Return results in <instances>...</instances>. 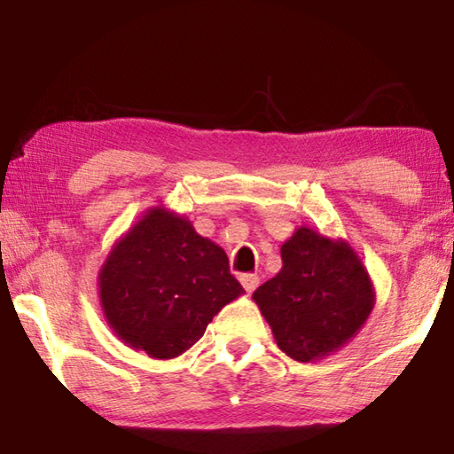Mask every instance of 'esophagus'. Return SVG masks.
Masks as SVG:
<instances>
[{
  "mask_svg": "<svg viewBox=\"0 0 454 454\" xmlns=\"http://www.w3.org/2000/svg\"><path fill=\"white\" fill-rule=\"evenodd\" d=\"M240 282H242V286H244V290L248 292V294H252V292L256 290V286H258V282H260V278L256 274H242L240 276Z\"/></svg>",
  "mask_w": 454,
  "mask_h": 454,
  "instance_id": "1",
  "label": "esophagus"
}]
</instances>
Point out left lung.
<instances>
[{"mask_svg":"<svg viewBox=\"0 0 454 454\" xmlns=\"http://www.w3.org/2000/svg\"><path fill=\"white\" fill-rule=\"evenodd\" d=\"M280 272L252 298L280 350L312 363L340 350L374 309L371 276L355 248L301 226L280 248Z\"/></svg>","mask_w":454,"mask_h":454,"instance_id":"obj_1","label":"left lung"}]
</instances>
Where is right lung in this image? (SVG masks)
I'll list each match as a JSON object with an SVG mask.
<instances>
[{"instance_id": "add662e5", "label": "right lung", "mask_w": 454, "mask_h": 454, "mask_svg": "<svg viewBox=\"0 0 454 454\" xmlns=\"http://www.w3.org/2000/svg\"><path fill=\"white\" fill-rule=\"evenodd\" d=\"M99 304L121 342L158 360L184 355L244 294L228 256L188 218L153 206L118 238L98 274Z\"/></svg>"}]
</instances>
